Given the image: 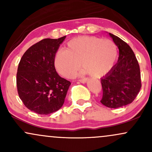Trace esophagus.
<instances>
[{"label":"esophagus","instance_id":"esophagus-1","mask_svg":"<svg viewBox=\"0 0 152 152\" xmlns=\"http://www.w3.org/2000/svg\"><path fill=\"white\" fill-rule=\"evenodd\" d=\"M78 81H79L80 82H81V83H86V82L87 81V78H82V79H79V80H78Z\"/></svg>","mask_w":152,"mask_h":152}]
</instances>
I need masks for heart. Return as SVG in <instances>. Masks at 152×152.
Wrapping results in <instances>:
<instances>
[{
  "mask_svg": "<svg viewBox=\"0 0 152 152\" xmlns=\"http://www.w3.org/2000/svg\"><path fill=\"white\" fill-rule=\"evenodd\" d=\"M117 46L110 39L80 36L67 43L66 50H59L54 56V66L65 78L74 76L81 66V74L99 77L109 71L117 57Z\"/></svg>",
  "mask_w": 152,
  "mask_h": 152,
  "instance_id": "heart-1",
  "label": "heart"
}]
</instances>
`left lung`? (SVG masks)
I'll list each match as a JSON object with an SVG mask.
<instances>
[{"instance_id": "obj_1", "label": "left lung", "mask_w": 152, "mask_h": 152, "mask_svg": "<svg viewBox=\"0 0 152 152\" xmlns=\"http://www.w3.org/2000/svg\"><path fill=\"white\" fill-rule=\"evenodd\" d=\"M119 50L118 62L102 78L103 96L101 103L106 107L119 108L135 99L142 87L139 63L126 42L110 34Z\"/></svg>"}]
</instances>
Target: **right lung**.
Masks as SVG:
<instances>
[{"label": "right lung", "mask_w": 152, "mask_h": 152, "mask_svg": "<svg viewBox=\"0 0 152 152\" xmlns=\"http://www.w3.org/2000/svg\"><path fill=\"white\" fill-rule=\"evenodd\" d=\"M66 38H45L31 46L18 64L16 84L23 104L38 114L47 115L61 108L71 82L61 78L54 56Z\"/></svg>", "instance_id": "1"}]
</instances>
